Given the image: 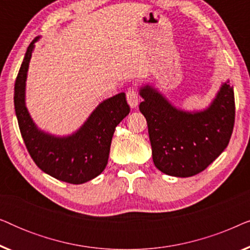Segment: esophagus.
<instances>
[{
	"instance_id": "34e87169",
	"label": "esophagus",
	"mask_w": 250,
	"mask_h": 250,
	"mask_svg": "<svg viewBox=\"0 0 250 250\" xmlns=\"http://www.w3.org/2000/svg\"><path fill=\"white\" fill-rule=\"evenodd\" d=\"M126 99H127V102L131 108H136L139 104V95L138 92H136L135 88H129L126 93Z\"/></svg>"
}]
</instances>
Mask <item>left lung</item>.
Returning <instances> with one entry per match:
<instances>
[{"mask_svg":"<svg viewBox=\"0 0 250 250\" xmlns=\"http://www.w3.org/2000/svg\"><path fill=\"white\" fill-rule=\"evenodd\" d=\"M223 82L208 107L177 108L156 86L139 87V108L148 123L152 160L160 172L189 177L203 172L227 148L234 124V92Z\"/></svg>","mask_w":250,"mask_h":250,"instance_id":"1","label":"left lung"}]
</instances>
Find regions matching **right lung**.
<instances>
[{"mask_svg": "<svg viewBox=\"0 0 250 250\" xmlns=\"http://www.w3.org/2000/svg\"><path fill=\"white\" fill-rule=\"evenodd\" d=\"M37 36L27 47L15 84V110L30 157L44 173L71 184H82L104 172L115 128L129 114L124 92L100 102L80 128L68 135L41 129L26 105V81Z\"/></svg>", "mask_w": 250, "mask_h": 250, "instance_id": "right-lung-1", "label": "right lung"}]
</instances>
